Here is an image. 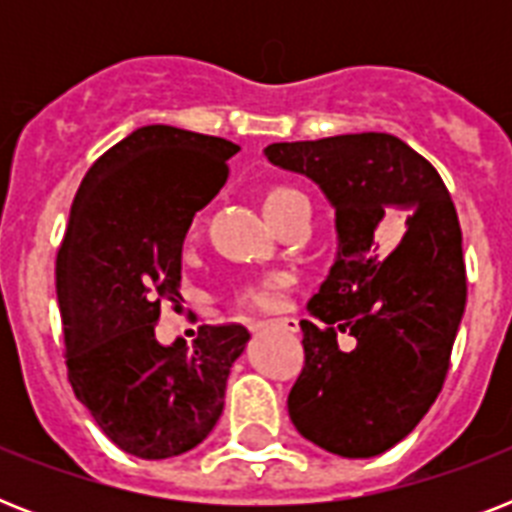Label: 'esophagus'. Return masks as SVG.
<instances>
[{"instance_id":"1","label":"esophagus","mask_w":512,"mask_h":512,"mask_svg":"<svg viewBox=\"0 0 512 512\" xmlns=\"http://www.w3.org/2000/svg\"><path fill=\"white\" fill-rule=\"evenodd\" d=\"M263 327H276L281 332H297L300 329V321L297 319H273V321H257L255 329H263Z\"/></svg>"}]
</instances>
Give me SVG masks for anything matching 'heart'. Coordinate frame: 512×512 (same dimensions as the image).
<instances>
[{"mask_svg":"<svg viewBox=\"0 0 512 512\" xmlns=\"http://www.w3.org/2000/svg\"><path fill=\"white\" fill-rule=\"evenodd\" d=\"M297 199H305L303 191H297L292 185H273L268 188L263 196V209H265V217L271 220L279 209H284L287 204ZM287 289H289V279L287 276H268L263 281H255V284H249L239 292V303L244 308H257V311H273V308H279L284 303V297H287Z\"/></svg>","mask_w":512,"mask_h":512,"instance_id":"heart-1","label":"heart"}]
</instances>
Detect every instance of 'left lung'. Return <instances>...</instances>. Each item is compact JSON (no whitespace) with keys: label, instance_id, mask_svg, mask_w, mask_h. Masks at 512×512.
I'll use <instances>...</instances> for the list:
<instances>
[{"label":"left lung","instance_id":"1","mask_svg":"<svg viewBox=\"0 0 512 512\" xmlns=\"http://www.w3.org/2000/svg\"><path fill=\"white\" fill-rule=\"evenodd\" d=\"M265 156L311 177L337 228L313 321H300L305 364L289 417L332 454H382L417 428L449 372L468 297L454 201L436 167L388 132L273 143ZM393 211L407 212V231L390 250ZM340 331L353 351L339 350Z\"/></svg>","mask_w":512,"mask_h":512}]
</instances>
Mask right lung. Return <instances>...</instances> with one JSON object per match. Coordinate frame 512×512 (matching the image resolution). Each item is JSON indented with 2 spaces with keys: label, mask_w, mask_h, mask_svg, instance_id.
Returning <instances> with one entry per match:
<instances>
[{
  "label": "right lung",
  "mask_w": 512,
  "mask_h": 512,
  "mask_svg": "<svg viewBox=\"0 0 512 512\" xmlns=\"http://www.w3.org/2000/svg\"><path fill=\"white\" fill-rule=\"evenodd\" d=\"M236 143L167 124L140 127L84 175L55 260L68 380L122 452L167 460L199 446L223 414L249 332L199 327L193 345L156 342L180 297L193 215L228 180Z\"/></svg>",
  "instance_id": "1"
}]
</instances>
